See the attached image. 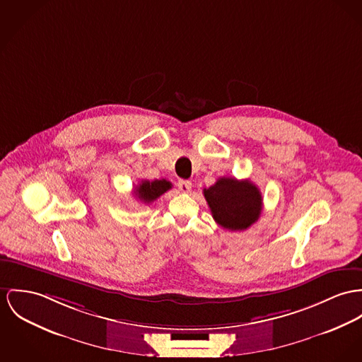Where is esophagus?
Returning <instances> with one entry per match:
<instances>
[{"instance_id":"obj_1","label":"esophagus","mask_w":362,"mask_h":362,"mask_svg":"<svg viewBox=\"0 0 362 362\" xmlns=\"http://www.w3.org/2000/svg\"><path fill=\"white\" fill-rule=\"evenodd\" d=\"M177 187L182 193H189L192 190V182L190 180H185V179H180L177 182Z\"/></svg>"}]
</instances>
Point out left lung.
Here are the masks:
<instances>
[{
	"label": "left lung",
	"instance_id": "8db88e82",
	"mask_svg": "<svg viewBox=\"0 0 362 362\" xmlns=\"http://www.w3.org/2000/svg\"><path fill=\"white\" fill-rule=\"evenodd\" d=\"M204 197L215 222L226 230H247L262 214L263 198L250 180L219 177L214 186L204 189Z\"/></svg>",
	"mask_w": 362,
	"mask_h": 362
}]
</instances>
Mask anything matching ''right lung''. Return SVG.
<instances>
[{"label":"right lung","instance_id":"1","mask_svg":"<svg viewBox=\"0 0 362 362\" xmlns=\"http://www.w3.org/2000/svg\"><path fill=\"white\" fill-rule=\"evenodd\" d=\"M170 187H172V183L165 179L153 180V182L141 180V183L135 190V195L139 198L141 202L150 204V202L156 201L160 195L167 193Z\"/></svg>","mask_w":362,"mask_h":362}]
</instances>
